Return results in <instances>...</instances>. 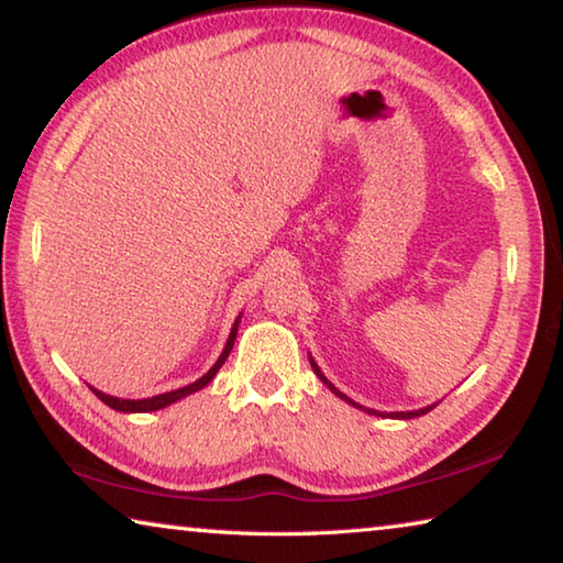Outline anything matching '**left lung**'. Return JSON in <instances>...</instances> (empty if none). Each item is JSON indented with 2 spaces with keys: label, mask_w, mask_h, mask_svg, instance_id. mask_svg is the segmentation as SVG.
I'll return each mask as SVG.
<instances>
[{
  "label": "left lung",
  "mask_w": 563,
  "mask_h": 563,
  "mask_svg": "<svg viewBox=\"0 0 563 563\" xmlns=\"http://www.w3.org/2000/svg\"><path fill=\"white\" fill-rule=\"evenodd\" d=\"M310 365H312V369H316V375H318V377L322 379V383H325V385H328V387L332 389V393H335L338 397H342V399H345V402H350V405H355V407H360L357 402H352V399H350V397H345V395H342V393H340V389H338L335 385H332V383H328V379H325V375H322V373H320V369H318V365H316V362H312V360H310ZM432 407H434V405H432ZM432 407L417 409V412H393V417H397V419H412V417H422L424 412H430V409H432ZM360 409H362V407H360ZM365 412H369V415H377V412H375V409H365Z\"/></svg>",
  "instance_id": "left-lung-1"
}]
</instances>
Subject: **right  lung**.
<instances>
[{
  "instance_id": "right-lung-1",
  "label": "right lung",
  "mask_w": 563,
  "mask_h": 563,
  "mask_svg": "<svg viewBox=\"0 0 563 563\" xmlns=\"http://www.w3.org/2000/svg\"><path fill=\"white\" fill-rule=\"evenodd\" d=\"M235 332H238V325L231 330V338H228V342H225L223 355L218 357L216 365H213L211 369H208V373H206L201 379H196L194 385L180 387V389H174V393H166V395L148 397V399H119V397L103 395V393H99V389H93V387H91V389H93V395H97L103 405H109V407H113V409H119V412H154V409L168 407L170 402H176V399L186 397V395H190V393H196V389H201V387H206L208 383H211L213 375L218 373V369H221V365L225 362V357L231 355V347H233V342H235Z\"/></svg>"
}]
</instances>
